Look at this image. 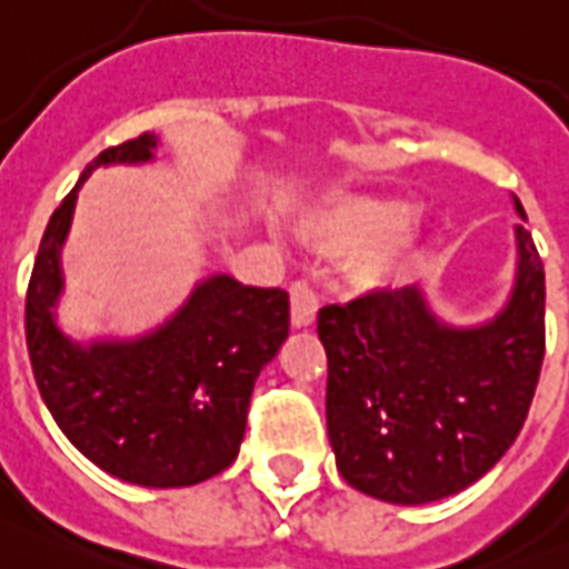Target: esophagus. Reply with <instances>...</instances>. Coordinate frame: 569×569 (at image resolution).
I'll return each mask as SVG.
<instances>
[{"instance_id": "1", "label": "esophagus", "mask_w": 569, "mask_h": 569, "mask_svg": "<svg viewBox=\"0 0 569 569\" xmlns=\"http://www.w3.org/2000/svg\"><path fill=\"white\" fill-rule=\"evenodd\" d=\"M313 317H317V296L308 288V281H293L290 284V319H293V326H311Z\"/></svg>"}]
</instances>
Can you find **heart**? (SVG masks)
<instances>
[{
	"mask_svg": "<svg viewBox=\"0 0 569 569\" xmlns=\"http://www.w3.org/2000/svg\"><path fill=\"white\" fill-rule=\"evenodd\" d=\"M407 203L389 197H340L305 220V238L328 256L351 258V279L360 288L383 284L412 247Z\"/></svg>",
	"mask_w": 569,
	"mask_h": 569,
	"instance_id": "b5f03b06",
	"label": "heart"
}]
</instances>
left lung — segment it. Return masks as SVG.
Returning a JSON list of instances; mask_svg holds the SVG:
<instances>
[{
	"instance_id": "1",
	"label": "left lung",
	"mask_w": 569,
	"mask_h": 569,
	"mask_svg": "<svg viewBox=\"0 0 569 569\" xmlns=\"http://www.w3.org/2000/svg\"><path fill=\"white\" fill-rule=\"evenodd\" d=\"M518 250L511 302L482 328L436 322L419 288L369 290L319 311L328 439L349 486L387 503L442 500L518 439L547 349L543 264L523 227Z\"/></svg>"
}]
</instances>
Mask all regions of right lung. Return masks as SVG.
<instances>
[{
  "label": "right lung",
  "instance_id": "add662e5",
  "mask_svg": "<svg viewBox=\"0 0 569 569\" xmlns=\"http://www.w3.org/2000/svg\"><path fill=\"white\" fill-rule=\"evenodd\" d=\"M153 144L142 133L101 150L54 209L28 281L26 342L42 401L83 457L119 480L177 488L234 462L258 372L288 337L290 302L281 288L214 276L144 340L81 349L60 335L51 305L74 194L92 168L144 162Z\"/></svg>",
  "mask_w": 569,
  "mask_h": 569
}]
</instances>
